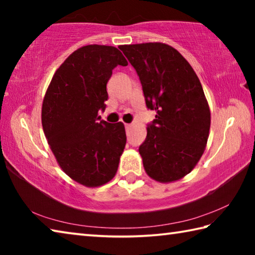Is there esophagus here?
Wrapping results in <instances>:
<instances>
[{"label": "esophagus", "instance_id": "esophagus-1", "mask_svg": "<svg viewBox=\"0 0 255 255\" xmlns=\"http://www.w3.org/2000/svg\"><path fill=\"white\" fill-rule=\"evenodd\" d=\"M125 127H126V129H129V128H131V125L130 124H125Z\"/></svg>", "mask_w": 255, "mask_h": 255}]
</instances>
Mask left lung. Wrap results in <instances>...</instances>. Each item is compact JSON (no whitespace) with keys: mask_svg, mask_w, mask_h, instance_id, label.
Here are the masks:
<instances>
[{"mask_svg":"<svg viewBox=\"0 0 255 255\" xmlns=\"http://www.w3.org/2000/svg\"><path fill=\"white\" fill-rule=\"evenodd\" d=\"M139 76L155 119L139 146L144 169L162 183L189 174L205 152L210 110L199 79L182 55L163 42L119 47Z\"/></svg>","mask_w":255,"mask_h":255,"instance_id":"8db88e82","label":"left lung"}]
</instances>
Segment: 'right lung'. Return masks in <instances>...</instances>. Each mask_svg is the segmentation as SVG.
I'll use <instances>...</instances> for the list:
<instances>
[{"instance_id": "1", "label": "right lung", "mask_w": 255, "mask_h": 255, "mask_svg": "<svg viewBox=\"0 0 255 255\" xmlns=\"http://www.w3.org/2000/svg\"><path fill=\"white\" fill-rule=\"evenodd\" d=\"M118 65L128 62L116 47H81L55 72L42 101V128L56 161L71 179L89 188L114 178L126 145L124 124H109L99 116Z\"/></svg>"}]
</instances>
